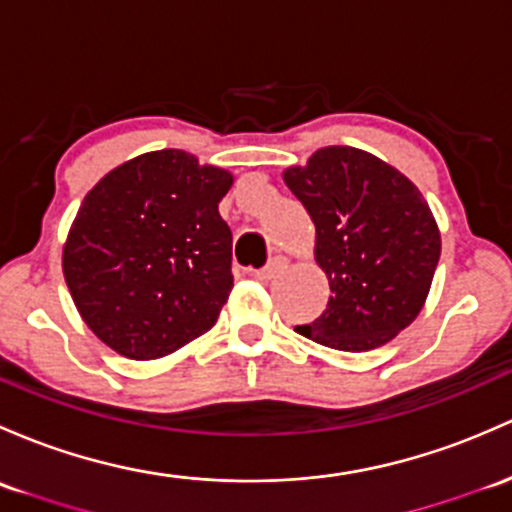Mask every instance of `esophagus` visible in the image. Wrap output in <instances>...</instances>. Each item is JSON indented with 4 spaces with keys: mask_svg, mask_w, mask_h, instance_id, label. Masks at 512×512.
I'll return each instance as SVG.
<instances>
[{
    "mask_svg": "<svg viewBox=\"0 0 512 512\" xmlns=\"http://www.w3.org/2000/svg\"><path fill=\"white\" fill-rule=\"evenodd\" d=\"M285 266H288V261H285V258H280V256L271 258V261H268V266H263L261 271H256V278H258V280H271V278H276L278 273L283 271Z\"/></svg>",
    "mask_w": 512,
    "mask_h": 512,
    "instance_id": "34e87169",
    "label": "esophagus"
}]
</instances>
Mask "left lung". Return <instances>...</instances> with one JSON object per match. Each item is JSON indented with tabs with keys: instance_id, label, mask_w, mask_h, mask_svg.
<instances>
[{
	"instance_id": "left-lung-1",
	"label": "left lung",
	"mask_w": 512,
	"mask_h": 512,
	"mask_svg": "<svg viewBox=\"0 0 512 512\" xmlns=\"http://www.w3.org/2000/svg\"><path fill=\"white\" fill-rule=\"evenodd\" d=\"M283 180L315 222V258L332 290L327 310L295 332L339 351L390 342L420 315L442 249L425 197L351 146L320 148Z\"/></svg>"
}]
</instances>
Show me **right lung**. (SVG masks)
I'll return each instance as SVG.
<instances>
[{
  "mask_svg": "<svg viewBox=\"0 0 512 512\" xmlns=\"http://www.w3.org/2000/svg\"><path fill=\"white\" fill-rule=\"evenodd\" d=\"M222 168L185 151L144 153L82 200L63 273L87 327L126 359L173 354L217 322L234 288Z\"/></svg>",
  "mask_w": 512,
  "mask_h": 512,
  "instance_id": "obj_1",
  "label": "right lung"
}]
</instances>
